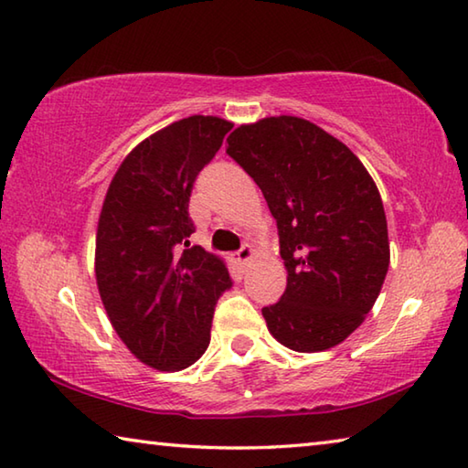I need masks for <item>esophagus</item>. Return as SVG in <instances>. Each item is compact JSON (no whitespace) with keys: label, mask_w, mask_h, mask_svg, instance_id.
<instances>
[{"label":"esophagus","mask_w":468,"mask_h":468,"mask_svg":"<svg viewBox=\"0 0 468 468\" xmlns=\"http://www.w3.org/2000/svg\"><path fill=\"white\" fill-rule=\"evenodd\" d=\"M252 257H254V250H252V246H249V244H244L240 250L236 252V261H238V264H249L250 261H252Z\"/></svg>","instance_id":"1"}]
</instances>
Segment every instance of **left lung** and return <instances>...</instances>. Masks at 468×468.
Segmentation results:
<instances>
[{
  "instance_id": "left-lung-1",
  "label": "left lung",
  "mask_w": 468,
  "mask_h": 468,
  "mask_svg": "<svg viewBox=\"0 0 468 468\" xmlns=\"http://www.w3.org/2000/svg\"><path fill=\"white\" fill-rule=\"evenodd\" d=\"M226 143L277 219L287 289L262 307L269 332L297 352L336 346L373 310L389 269L373 177L346 144L303 118H264Z\"/></svg>"
}]
</instances>
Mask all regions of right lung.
I'll return each instance as SVG.
<instances>
[{
  "mask_svg": "<svg viewBox=\"0 0 468 468\" xmlns=\"http://www.w3.org/2000/svg\"><path fill=\"white\" fill-rule=\"evenodd\" d=\"M230 122L189 116L132 151L105 193L95 240V279L110 322L128 350L158 371H181L209 346L219 295L232 287L222 259L201 246L189 197Z\"/></svg>",
  "mask_w": 468,
  "mask_h": 468,
  "instance_id": "add662e5",
  "label": "right lung"
}]
</instances>
